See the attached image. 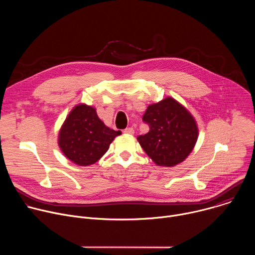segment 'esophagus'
<instances>
[{
    "label": "esophagus",
    "instance_id": "34e87169",
    "mask_svg": "<svg viewBox=\"0 0 255 255\" xmlns=\"http://www.w3.org/2000/svg\"><path fill=\"white\" fill-rule=\"evenodd\" d=\"M124 133L125 134H129V135H133L134 134V129L133 128H126L125 130H124Z\"/></svg>",
    "mask_w": 255,
    "mask_h": 255
}]
</instances>
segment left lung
Segmentation results:
<instances>
[{
	"label": "left lung",
	"instance_id": "1",
	"mask_svg": "<svg viewBox=\"0 0 255 255\" xmlns=\"http://www.w3.org/2000/svg\"><path fill=\"white\" fill-rule=\"evenodd\" d=\"M142 120L148 124L149 131L137 140L157 165H176L192 152L198 127L190 112L174 99L168 97L149 105Z\"/></svg>",
	"mask_w": 255,
	"mask_h": 255
}]
</instances>
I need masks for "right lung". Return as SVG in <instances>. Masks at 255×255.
<instances>
[{
    "instance_id": "obj_1",
    "label": "right lung",
    "mask_w": 255,
    "mask_h": 255,
    "mask_svg": "<svg viewBox=\"0 0 255 255\" xmlns=\"http://www.w3.org/2000/svg\"><path fill=\"white\" fill-rule=\"evenodd\" d=\"M120 134L121 131L110 129L99 119L96 109L81 104L65 119L59 131L58 145L69 160L87 166L97 162Z\"/></svg>"
}]
</instances>
